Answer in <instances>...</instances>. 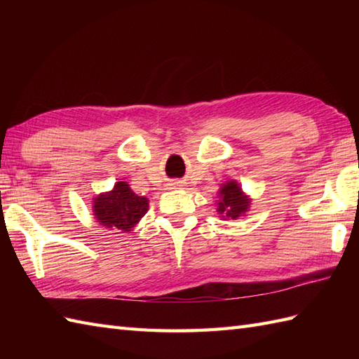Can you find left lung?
Returning a JSON list of instances; mask_svg holds the SVG:
<instances>
[{
	"mask_svg": "<svg viewBox=\"0 0 359 359\" xmlns=\"http://www.w3.org/2000/svg\"><path fill=\"white\" fill-rule=\"evenodd\" d=\"M217 201V212L222 219H238L245 216L248 211L251 199L242 191V188L236 180H228L219 189Z\"/></svg>",
	"mask_w": 359,
	"mask_h": 359,
	"instance_id": "obj_1",
	"label": "left lung"
}]
</instances>
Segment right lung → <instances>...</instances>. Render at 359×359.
I'll list each match as a JSON object with an SVG mask.
<instances>
[{
    "label": "right lung",
    "mask_w": 359,
    "mask_h": 359,
    "mask_svg": "<svg viewBox=\"0 0 359 359\" xmlns=\"http://www.w3.org/2000/svg\"><path fill=\"white\" fill-rule=\"evenodd\" d=\"M93 211L97 222L114 231L129 233L147 215L149 202L147 197L137 196L128 182H117L111 191L102 193L93 199Z\"/></svg>",
    "instance_id": "1"
}]
</instances>
